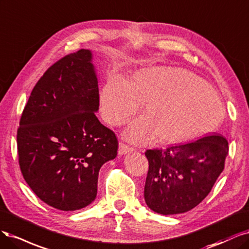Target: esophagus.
<instances>
[{
	"label": "esophagus",
	"mask_w": 249,
	"mask_h": 249,
	"mask_svg": "<svg viewBox=\"0 0 249 249\" xmlns=\"http://www.w3.org/2000/svg\"><path fill=\"white\" fill-rule=\"evenodd\" d=\"M132 151H134L133 147L128 146V145H126L125 142H122L119 143V151H118L119 155H123V154H126V153H129V152H132Z\"/></svg>",
	"instance_id": "esophagus-1"
}]
</instances>
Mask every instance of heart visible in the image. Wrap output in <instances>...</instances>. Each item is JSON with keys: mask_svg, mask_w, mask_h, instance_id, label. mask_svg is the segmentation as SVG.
<instances>
[{"mask_svg": "<svg viewBox=\"0 0 249 249\" xmlns=\"http://www.w3.org/2000/svg\"><path fill=\"white\" fill-rule=\"evenodd\" d=\"M104 121L127 123L146 103L145 118L134 121L126 138L141 143L154 136L164 145L181 143L212 131L223 117V107L212 88L192 72L170 66L136 71L127 83L110 77L99 95Z\"/></svg>", "mask_w": 249, "mask_h": 249, "instance_id": "1", "label": "heart"}]
</instances>
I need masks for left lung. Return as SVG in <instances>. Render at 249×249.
<instances>
[{
	"mask_svg": "<svg viewBox=\"0 0 249 249\" xmlns=\"http://www.w3.org/2000/svg\"><path fill=\"white\" fill-rule=\"evenodd\" d=\"M228 153L229 142L220 134L164 150H147L146 204L163 215L194 209L209 195L223 171Z\"/></svg>",
	"mask_w": 249,
	"mask_h": 249,
	"instance_id": "left-lung-1",
	"label": "left lung"
}]
</instances>
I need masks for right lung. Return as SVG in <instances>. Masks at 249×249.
Returning <instances> with one entry per match:
<instances>
[{
    "instance_id": "add662e5",
    "label": "right lung",
    "mask_w": 249,
    "mask_h": 249,
    "mask_svg": "<svg viewBox=\"0 0 249 249\" xmlns=\"http://www.w3.org/2000/svg\"><path fill=\"white\" fill-rule=\"evenodd\" d=\"M89 50L55 62L40 77L20 117L18 163L23 179L49 206L75 211L97 195L100 167L118 139L95 115L98 82Z\"/></svg>"
}]
</instances>
